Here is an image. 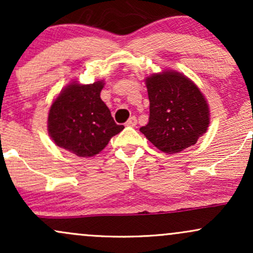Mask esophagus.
<instances>
[{"mask_svg":"<svg viewBox=\"0 0 253 253\" xmlns=\"http://www.w3.org/2000/svg\"><path fill=\"white\" fill-rule=\"evenodd\" d=\"M136 125V118L135 117H130L128 120L126 121V126H130V127H134Z\"/></svg>","mask_w":253,"mask_h":253,"instance_id":"esophagus-1","label":"esophagus"}]
</instances>
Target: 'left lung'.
Here are the masks:
<instances>
[{
    "label": "left lung",
    "instance_id": "8db88e82",
    "mask_svg": "<svg viewBox=\"0 0 253 253\" xmlns=\"http://www.w3.org/2000/svg\"><path fill=\"white\" fill-rule=\"evenodd\" d=\"M145 82L150 118L140 132L169 155L195 145L210 125L208 103L196 84L172 70L152 75Z\"/></svg>",
    "mask_w": 253,
    "mask_h": 253
}]
</instances>
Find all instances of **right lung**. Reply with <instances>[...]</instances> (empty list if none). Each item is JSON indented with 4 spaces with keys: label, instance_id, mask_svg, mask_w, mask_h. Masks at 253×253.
<instances>
[{
    "label": "right lung",
    "instance_id": "obj_1",
    "mask_svg": "<svg viewBox=\"0 0 253 253\" xmlns=\"http://www.w3.org/2000/svg\"><path fill=\"white\" fill-rule=\"evenodd\" d=\"M102 81L92 84H69L52 103L47 129L57 146L78 157L101 152L110 138L124 129L115 124L110 110L101 100Z\"/></svg>",
    "mask_w": 253,
    "mask_h": 253
}]
</instances>
